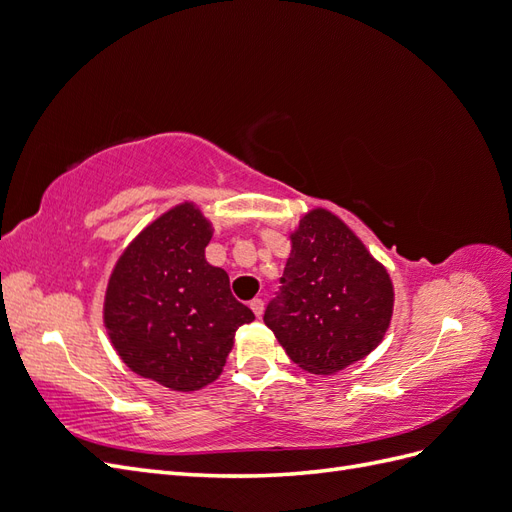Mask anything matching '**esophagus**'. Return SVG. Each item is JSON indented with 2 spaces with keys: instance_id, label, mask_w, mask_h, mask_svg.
<instances>
[{
  "instance_id": "1",
  "label": "esophagus",
  "mask_w": 512,
  "mask_h": 512,
  "mask_svg": "<svg viewBox=\"0 0 512 512\" xmlns=\"http://www.w3.org/2000/svg\"><path fill=\"white\" fill-rule=\"evenodd\" d=\"M250 307H252V312L260 318L262 316V309H265V303H262V299H252Z\"/></svg>"
}]
</instances>
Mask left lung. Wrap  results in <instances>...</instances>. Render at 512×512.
<instances>
[{"instance_id":"8db88e82","label":"left lung","mask_w":512,"mask_h":512,"mask_svg":"<svg viewBox=\"0 0 512 512\" xmlns=\"http://www.w3.org/2000/svg\"><path fill=\"white\" fill-rule=\"evenodd\" d=\"M290 241L282 288L265 309V324L292 363L329 376L382 342L393 316V282L327 209L303 215Z\"/></svg>"}]
</instances>
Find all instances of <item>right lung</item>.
I'll use <instances>...</instances> for the list:
<instances>
[{"mask_svg": "<svg viewBox=\"0 0 512 512\" xmlns=\"http://www.w3.org/2000/svg\"><path fill=\"white\" fill-rule=\"evenodd\" d=\"M211 222L194 203L177 205L121 254L104 297V327L134 374L190 393L222 374L250 307L230 292L228 273L211 267Z\"/></svg>", "mask_w": 512, "mask_h": 512, "instance_id": "right-lung-1", "label": "right lung"}]
</instances>
